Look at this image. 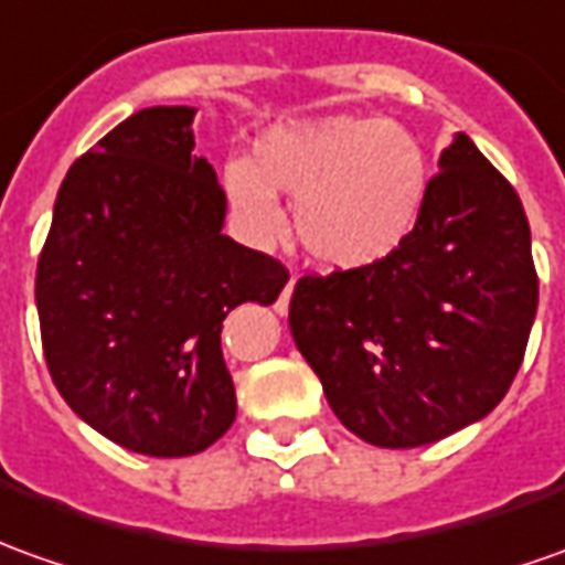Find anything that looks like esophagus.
<instances>
[{"label":"esophagus","instance_id":"1","mask_svg":"<svg viewBox=\"0 0 565 565\" xmlns=\"http://www.w3.org/2000/svg\"><path fill=\"white\" fill-rule=\"evenodd\" d=\"M295 279H298V276H291L289 282H286V289H282V298H279V305H276V310H279V313H286V307H289L291 289H295Z\"/></svg>","mask_w":565,"mask_h":565}]
</instances>
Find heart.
I'll use <instances>...</instances> for the list:
<instances>
[{
    "instance_id": "b5f03b06",
    "label": "heart",
    "mask_w": 565,
    "mask_h": 565,
    "mask_svg": "<svg viewBox=\"0 0 565 565\" xmlns=\"http://www.w3.org/2000/svg\"><path fill=\"white\" fill-rule=\"evenodd\" d=\"M427 184L422 143L396 122L365 116L282 122L258 141V166H224L227 200L255 239L282 233L276 193H286L298 200V243L332 270L369 267L396 252L418 224Z\"/></svg>"
}]
</instances>
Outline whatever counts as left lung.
Returning <instances> with one entry per match:
<instances>
[{
    "instance_id": "obj_1",
    "label": "left lung",
    "mask_w": 565,
    "mask_h": 565,
    "mask_svg": "<svg viewBox=\"0 0 565 565\" xmlns=\"http://www.w3.org/2000/svg\"><path fill=\"white\" fill-rule=\"evenodd\" d=\"M535 310L523 202L458 131L403 245L369 267L298 279L289 329L350 434L415 449L504 399Z\"/></svg>"
}]
</instances>
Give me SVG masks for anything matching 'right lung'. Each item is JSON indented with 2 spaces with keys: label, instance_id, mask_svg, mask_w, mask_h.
<instances>
[{
  "label": "right lung",
  "instance_id": "obj_1",
  "mask_svg": "<svg viewBox=\"0 0 565 565\" xmlns=\"http://www.w3.org/2000/svg\"><path fill=\"white\" fill-rule=\"evenodd\" d=\"M196 107H147L73 162L36 267L54 387L128 452L184 458L236 418L221 353L233 307L274 305L289 274L233 243Z\"/></svg>",
  "mask_w": 565,
  "mask_h": 565
}]
</instances>
